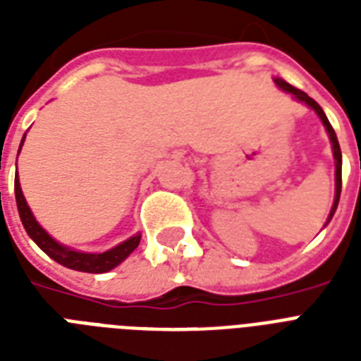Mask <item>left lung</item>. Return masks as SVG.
<instances>
[{"instance_id": "left-lung-1", "label": "left lung", "mask_w": 361, "mask_h": 361, "mask_svg": "<svg viewBox=\"0 0 361 361\" xmlns=\"http://www.w3.org/2000/svg\"><path fill=\"white\" fill-rule=\"evenodd\" d=\"M275 84L283 90V92L286 93H292L294 95V99H298V101H302V103H305L307 106H311V109L319 114V118L322 120V123H324L326 130H328V136H330V142H331V149H334V159H336V198H334V206H331V212L330 215H328V221L326 223H330L331 217H334V214H336L337 209V204H339V197H341V164H343V159H341V147H339V142H337V135L336 130H334V127L330 125V121H328V118H326L324 110L320 109L319 103L314 101V99H311L305 92H302V90H298V87L290 86L288 82L281 80V78H275Z\"/></svg>"}]
</instances>
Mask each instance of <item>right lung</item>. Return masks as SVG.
Returning <instances> with one entry per match:
<instances>
[{"label": "right lung", "mask_w": 361, "mask_h": 361, "mask_svg": "<svg viewBox=\"0 0 361 361\" xmlns=\"http://www.w3.org/2000/svg\"><path fill=\"white\" fill-rule=\"evenodd\" d=\"M24 138H22V144H24ZM22 144H20V147H22ZM14 195H16V206H18L20 219H22V225H24L27 236L35 241L37 245L41 247L48 257L56 260L58 264H61V266H65V268L76 269V271H86V274H104V271H110L118 264L123 262L125 258L129 257L130 252L135 251L138 243H140V234H136V236L125 240L120 245H116L114 249H109V251L104 252H80L75 251V249H69V247L58 243L52 236H48V232L37 223L33 214H31L30 206L25 202L24 195H22L18 176L14 178Z\"/></svg>", "instance_id": "1"}]
</instances>
